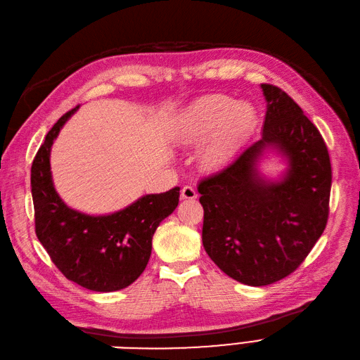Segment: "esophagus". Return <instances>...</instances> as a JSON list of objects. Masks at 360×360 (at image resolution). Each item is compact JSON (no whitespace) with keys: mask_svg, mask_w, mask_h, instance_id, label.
Masks as SVG:
<instances>
[{"mask_svg":"<svg viewBox=\"0 0 360 360\" xmlns=\"http://www.w3.org/2000/svg\"><path fill=\"white\" fill-rule=\"evenodd\" d=\"M181 197L186 198V200H194V198H197V190L193 185H185L181 190Z\"/></svg>","mask_w":360,"mask_h":360,"instance_id":"1","label":"esophagus"}]
</instances>
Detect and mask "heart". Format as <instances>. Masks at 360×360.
Wrapping results in <instances>:
<instances>
[{
	"instance_id": "b5f03b06",
	"label": "heart",
	"mask_w": 360,
	"mask_h": 360,
	"mask_svg": "<svg viewBox=\"0 0 360 360\" xmlns=\"http://www.w3.org/2000/svg\"><path fill=\"white\" fill-rule=\"evenodd\" d=\"M256 122L255 108L226 96L197 100L176 120L175 134L182 144L209 143L202 160L209 166L225 163L237 150Z\"/></svg>"
}]
</instances>
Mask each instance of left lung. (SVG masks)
<instances>
[{
	"mask_svg": "<svg viewBox=\"0 0 360 360\" xmlns=\"http://www.w3.org/2000/svg\"><path fill=\"white\" fill-rule=\"evenodd\" d=\"M268 101L260 141L198 184L202 245L228 276L253 287L292 274L328 222L331 162L318 128L285 91L262 84ZM278 146L290 170L281 183L258 178L262 151Z\"/></svg>",
	"mask_w": 360,
	"mask_h": 360,
	"instance_id": "left-lung-1",
	"label": "left lung"
}]
</instances>
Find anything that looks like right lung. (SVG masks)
<instances>
[{
    "mask_svg": "<svg viewBox=\"0 0 360 360\" xmlns=\"http://www.w3.org/2000/svg\"><path fill=\"white\" fill-rule=\"evenodd\" d=\"M76 108L54 123L32 162L35 233L68 279L91 291H117L144 272L155 229L178 206L179 186L144 195L129 207L107 216H88L68 207L53 186L50 150Z\"/></svg>",
    "mask_w": 360,
    "mask_h": 360,
    "instance_id": "obj_1",
    "label": "right lung"
}]
</instances>
